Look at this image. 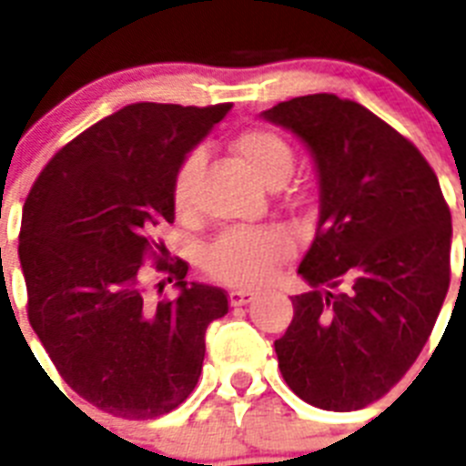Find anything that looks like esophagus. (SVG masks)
<instances>
[{"mask_svg":"<svg viewBox=\"0 0 466 466\" xmlns=\"http://www.w3.org/2000/svg\"><path fill=\"white\" fill-rule=\"evenodd\" d=\"M257 299V294L249 289H236V291H230L228 294V300H230V306L233 308H240V306H247V303H252V300Z\"/></svg>","mask_w":466,"mask_h":466,"instance_id":"1","label":"esophagus"}]
</instances>
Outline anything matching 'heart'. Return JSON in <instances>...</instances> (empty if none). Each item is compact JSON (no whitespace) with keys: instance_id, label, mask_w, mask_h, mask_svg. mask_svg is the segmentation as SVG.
<instances>
[{"instance_id":"heart-1","label":"heart","mask_w":466,"mask_h":466,"mask_svg":"<svg viewBox=\"0 0 466 466\" xmlns=\"http://www.w3.org/2000/svg\"><path fill=\"white\" fill-rule=\"evenodd\" d=\"M233 149L240 156L258 182L279 187L294 167V151L289 142L268 127H252L238 135ZM203 151L196 149L179 163L172 182V205L179 214L193 209V196L200 170ZM294 249L291 238L279 228H230L214 238L203 249V266L212 278L236 287L261 284L275 273L279 263Z\"/></svg>"}]
</instances>
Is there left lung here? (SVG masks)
Here are the masks:
<instances>
[{"label": "left lung", "instance_id": "8db88e82", "mask_svg": "<svg viewBox=\"0 0 466 466\" xmlns=\"http://www.w3.org/2000/svg\"><path fill=\"white\" fill-rule=\"evenodd\" d=\"M263 118L299 135L319 175V221L299 266L312 291L291 299L279 371L310 406L364 409L406 376L441 312L451 209L418 147L357 102L303 95Z\"/></svg>", "mask_w": 466, "mask_h": 466}]
</instances>
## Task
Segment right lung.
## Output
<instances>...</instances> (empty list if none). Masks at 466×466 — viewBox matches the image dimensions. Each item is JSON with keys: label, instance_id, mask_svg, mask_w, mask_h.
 Segmentation results:
<instances>
[{"label": "right lung", "instance_id": "obj_1", "mask_svg": "<svg viewBox=\"0 0 466 466\" xmlns=\"http://www.w3.org/2000/svg\"><path fill=\"white\" fill-rule=\"evenodd\" d=\"M228 109L123 106L65 144L25 200L18 257L32 329L63 380L114 418H158L187 401L208 324L228 312L224 289L187 284L188 263L167 261L154 240L175 221L177 167ZM144 260L176 279L175 301L146 300Z\"/></svg>", "mask_w": 466, "mask_h": 466}]
</instances>
